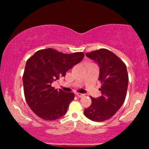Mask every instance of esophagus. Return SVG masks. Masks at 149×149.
<instances>
[{"mask_svg": "<svg viewBox=\"0 0 149 149\" xmlns=\"http://www.w3.org/2000/svg\"><path fill=\"white\" fill-rule=\"evenodd\" d=\"M77 96L81 97H83V95H85V94H83V93H77Z\"/></svg>", "mask_w": 149, "mask_h": 149, "instance_id": "1", "label": "esophagus"}]
</instances>
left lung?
I'll use <instances>...</instances> for the list:
<instances>
[{"mask_svg":"<svg viewBox=\"0 0 149 149\" xmlns=\"http://www.w3.org/2000/svg\"><path fill=\"white\" fill-rule=\"evenodd\" d=\"M85 54L100 66L102 95L97 98L90 96L91 104L85 109L84 115L93 121H106L119 111L125 101L129 81L127 68L119 57L107 49Z\"/></svg>","mask_w":149,"mask_h":149,"instance_id":"1","label":"left lung"}]
</instances>
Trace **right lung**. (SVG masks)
<instances>
[{
  "label": "right lung",
  "mask_w": 149,
  "mask_h": 149,
  "mask_svg": "<svg viewBox=\"0 0 149 149\" xmlns=\"http://www.w3.org/2000/svg\"><path fill=\"white\" fill-rule=\"evenodd\" d=\"M83 58V52L65 54L48 48L37 51L27 60L23 74L24 96L38 117L54 121L66 113L74 94L58 90L52 83L64 77Z\"/></svg>",
  "instance_id": "obj_1"
}]
</instances>
